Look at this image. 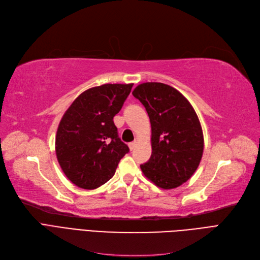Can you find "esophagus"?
<instances>
[{"mask_svg": "<svg viewBox=\"0 0 260 260\" xmlns=\"http://www.w3.org/2000/svg\"><path fill=\"white\" fill-rule=\"evenodd\" d=\"M137 143H138V141L136 140V141H133V142H131V143H129V148L132 150V149H134V147H136V145H137Z\"/></svg>", "mask_w": 260, "mask_h": 260, "instance_id": "1", "label": "esophagus"}]
</instances>
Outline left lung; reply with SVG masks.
Wrapping results in <instances>:
<instances>
[{"label":"left lung","mask_w":260,"mask_h":260,"mask_svg":"<svg viewBox=\"0 0 260 260\" xmlns=\"http://www.w3.org/2000/svg\"><path fill=\"white\" fill-rule=\"evenodd\" d=\"M133 96L145 106L151 126V156L142 172L156 186L173 189L196 172L203 154L202 128L193 107L175 88L143 83Z\"/></svg>","instance_id":"obj_1"}]
</instances>
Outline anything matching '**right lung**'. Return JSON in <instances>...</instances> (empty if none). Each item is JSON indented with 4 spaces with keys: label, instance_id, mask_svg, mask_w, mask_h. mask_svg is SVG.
Segmentation results:
<instances>
[{
    "label": "right lung",
    "instance_id": "1",
    "mask_svg": "<svg viewBox=\"0 0 260 260\" xmlns=\"http://www.w3.org/2000/svg\"><path fill=\"white\" fill-rule=\"evenodd\" d=\"M133 84H104L80 93L62 116L56 155L66 176L84 189L111 180L129 147L118 138L114 116Z\"/></svg>",
    "mask_w": 260,
    "mask_h": 260
}]
</instances>
